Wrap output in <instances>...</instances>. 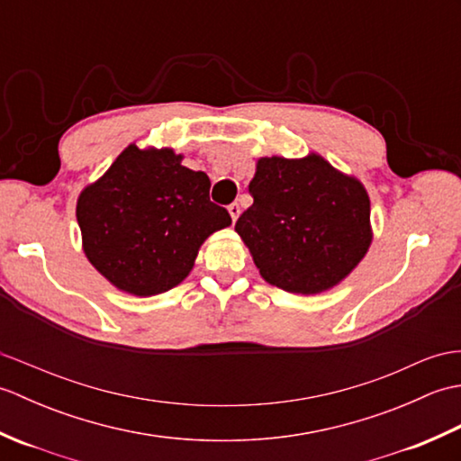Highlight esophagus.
I'll list each match as a JSON object with an SVG mask.
<instances>
[{"label": "esophagus", "instance_id": "esophagus-1", "mask_svg": "<svg viewBox=\"0 0 461 461\" xmlns=\"http://www.w3.org/2000/svg\"><path fill=\"white\" fill-rule=\"evenodd\" d=\"M228 212H230V215H231V220H233V223L238 221V218H240V213H241V208H240V203L238 202H233V203H230L228 205Z\"/></svg>", "mask_w": 461, "mask_h": 461}]
</instances>
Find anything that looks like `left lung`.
Listing matches in <instances>:
<instances>
[{"label":"left lung","instance_id":"obj_1","mask_svg":"<svg viewBox=\"0 0 461 461\" xmlns=\"http://www.w3.org/2000/svg\"><path fill=\"white\" fill-rule=\"evenodd\" d=\"M249 194L253 203L240 215L236 231L271 285L317 295L337 287L366 256L368 192L321 154L259 158Z\"/></svg>","mask_w":461,"mask_h":461}]
</instances>
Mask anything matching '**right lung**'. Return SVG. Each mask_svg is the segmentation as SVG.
<instances>
[{
  "label": "right lung",
  "instance_id": "obj_1",
  "mask_svg": "<svg viewBox=\"0 0 461 461\" xmlns=\"http://www.w3.org/2000/svg\"><path fill=\"white\" fill-rule=\"evenodd\" d=\"M182 158L132 142L77 200L86 259L129 295L180 285L202 243L231 223L228 210L210 202L208 174L185 168Z\"/></svg>",
  "mask_w": 461,
  "mask_h": 461
}]
</instances>
